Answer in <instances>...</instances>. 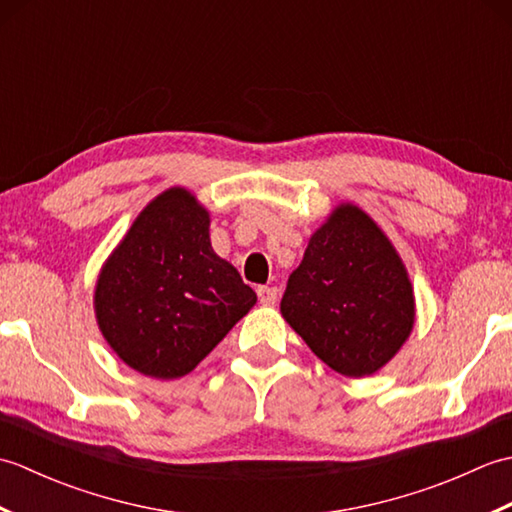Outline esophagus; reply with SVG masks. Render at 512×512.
Here are the masks:
<instances>
[{
    "instance_id": "obj_1",
    "label": "esophagus",
    "mask_w": 512,
    "mask_h": 512,
    "mask_svg": "<svg viewBox=\"0 0 512 512\" xmlns=\"http://www.w3.org/2000/svg\"><path fill=\"white\" fill-rule=\"evenodd\" d=\"M257 297H259V301L264 303V306H275L277 299H279V290L275 286H259Z\"/></svg>"
}]
</instances>
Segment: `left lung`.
<instances>
[{"label":"left lung","instance_id":"8db88e82","mask_svg":"<svg viewBox=\"0 0 512 512\" xmlns=\"http://www.w3.org/2000/svg\"><path fill=\"white\" fill-rule=\"evenodd\" d=\"M281 314L343 376L378 372L413 328V290L394 246L352 204L332 213L290 275Z\"/></svg>","mask_w":512,"mask_h":512}]
</instances>
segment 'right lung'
<instances>
[{
    "label": "right lung",
    "instance_id": "add662e5",
    "mask_svg": "<svg viewBox=\"0 0 512 512\" xmlns=\"http://www.w3.org/2000/svg\"><path fill=\"white\" fill-rule=\"evenodd\" d=\"M257 295L217 257L209 213L169 189L138 215L96 284V319L112 350L151 378L189 374Z\"/></svg>",
    "mask_w": 512,
    "mask_h": 512
}]
</instances>
